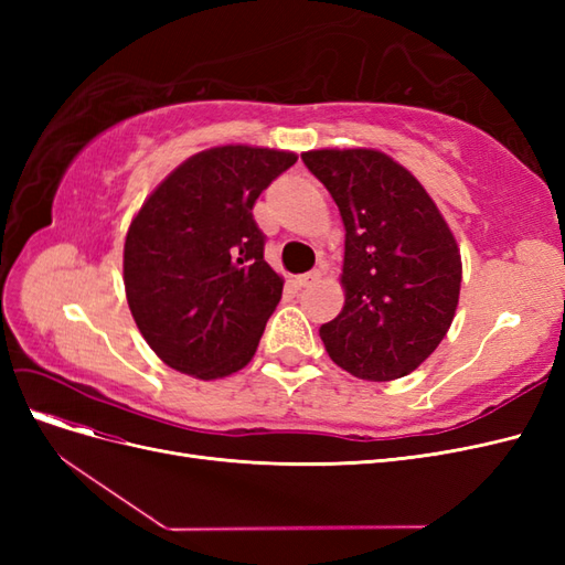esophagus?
Wrapping results in <instances>:
<instances>
[{
    "label": "esophagus",
    "mask_w": 565,
    "mask_h": 565,
    "mask_svg": "<svg viewBox=\"0 0 565 565\" xmlns=\"http://www.w3.org/2000/svg\"><path fill=\"white\" fill-rule=\"evenodd\" d=\"M318 280H320V270H309V273H303V276H297L299 287H311Z\"/></svg>",
    "instance_id": "esophagus-1"
}]
</instances>
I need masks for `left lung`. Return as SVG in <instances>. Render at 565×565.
I'll list each match as a JSON object with an SVG mask.
<instances>
[{"instance_id": "8db88e82", "label": "left lung", "mask_w": 565, "mask_h": 565, "mask_svg": "<svg viewBox=\"0 0 565 565\" xmlns=\"http://www.w3.org/2000/svg\"><path fill=\"white\" fill-rule=\"evenodd\" d=\"M347 228L341 313L320 339L358 380L391 382L417 370L448 334L461 256L424 185L372 148L301 152Z\"/></svg>"}]
</instances>
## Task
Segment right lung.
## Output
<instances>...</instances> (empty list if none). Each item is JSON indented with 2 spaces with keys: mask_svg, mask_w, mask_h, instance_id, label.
<instances>
[{
  "mask_svg": "<svg viewBox=\"0 0 565 565\" xmlns=\"http://www.w3.org/2000/svg\"><path fill=\"white\" fill-rule=\"evenodd\" d=\"M295 152L218 146L188 158L134 216L125 241L131 316L162 363L198 380L243 370L282 297L252 216Z\"/></svg>",
  "mask_w": 565,
  "mask_h": 565,
  "instance_id": "right-lung-1",
  "label": "right lung"
}]
</instances>
